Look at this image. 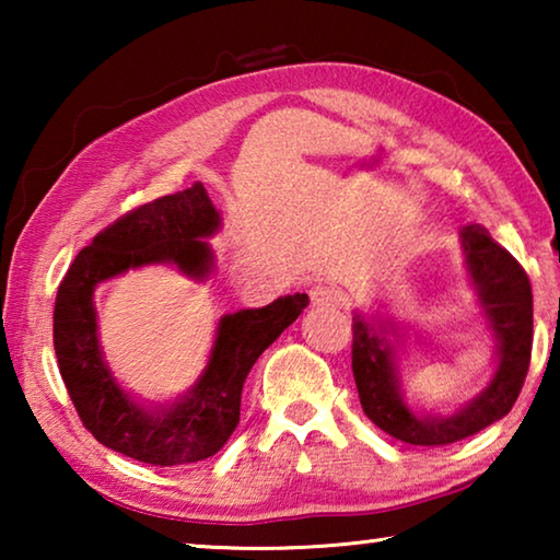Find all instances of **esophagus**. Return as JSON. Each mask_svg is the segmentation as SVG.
<instances>
[{
  "mask_svg": "<svg viewBox=\"0 0 560 560\" xmlns=\"http://www.w3.org/2000/svg\"><path fill=\"white\" fill-rule=\"evenodd\" d=\"M308 296H311V303H314L316 308H330L340 301L338 289L330 287V283H316V287H311Z\"/></svg>",
  "mask_w": 560,
  "mask_h": 560,
  "instance_id": "1",
  "label": "esophagus"
}]
</instances>
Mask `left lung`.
I'll list each match as a JSON object with an SVG mask.
<instances>
[{"instance_id": "1", "label": "left lung", "mask_w": 560, "mask_h": 560, "mask_svg": "<svg viewBox=\"0 0 560 560\" xmlns=\"http://www.w3.org/2000/svg\"><path fill=\"white\" fill-rule=\"evenodd\" d=\"M462 246L471 287L497 340V371L485 390L457 412H412L400 390L395 320L353 316V377L363 412L390 438L420 447L459 442L501 420L514 407L530 363L534 296L524 267L481 224L464 226Z\"/></svg>"}]
</instances>
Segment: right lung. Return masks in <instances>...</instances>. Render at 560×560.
<instances>
[{
  "instance_id": "right-lung-1",
  "label": "right lung",
  "mask_w": 560,
  "mask_h": 560,
  "mask_svg": "<svg viewBox=\"0 0 560 560\" xmlns=\"http://www.w3.org/2000/svg\"><path fill=\"white\" fill-rule=\"evenodd\" d=\"M220 224L202 183L158 197L93 236L56 293L54 350L83 428L113 452L153 467L202 462L224 447L240 424L242 387L252 365L308 306L306 293H293L264 308L222 316L205 373L173 405L150 410L120 390L101 353L93 291L148 264H175L187 277L207 279L214 254L205 240Z\"/></svg>"
}]
</instances>
